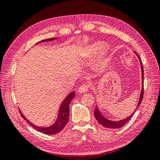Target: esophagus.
Wrapping results in <instances>:
<instances>
[{
    "label": "esophagus",
    "instance_id": "esophagus-1",
    "mask_svg": "<svg viewBox=\"0 0 160 160\" xmlns=\"http://www.w3.org/2000/svg\"><path fill=\"white\" fill-rule=\"evenodd\" d=\"M89 90V85H81L79 89H78V92L79 93H87Z\"/></svg>",
    "mask_w": 160,
    "mask_h": 160
}]
</instances>
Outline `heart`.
<instances>
[{"instance_id":"obj_1","label":"heart","mask_w":160,"mask_h":160,"mask_svg":"<svg viewBox=\"0 0 160 160\" xmlns=\"http://www.w3.org/2000/svg\"><path fill=\"white\" fill-rule=\"evenodd\" d=\"M105 47V43L102 42H94L92 45H89L87 49H85V53L88 56H91L93 55L96 53L100 52ZM109 61V58H103V59L101 61L100 65L104 66L106 65V63Z\"/></svg>"}]
</instances>
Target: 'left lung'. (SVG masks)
Listing matches in <instances>:
<instances>
[{
	"label": "left lung",
	"instance_id": "left-lung-1",
	"mask_svg": "<svg viewBox=\"0 0 160 160\" xmlns=\"http://www.w3.org/2000/svg\"><path fill=\"white\" fill-rule=\"evenodd\" d=\"M134 53H135V55L138 56V57L139 58V61H140V65H141V69H142V91H141V93H140V96H139V102L138 103L137 105V108L136 109L138 108V106L141 104L142 103V101L143 99V66H142V61L141 59H140V58L138 55V53L134 51ZM136 109H135V111ZM135 111H133V113H132V115H129V117H128L127 118H125L124 119L122 120H119V121H112V120H110L108 118H106L105 117L101 114V113L99 111L98 106L96 105V108L95 109L94 111V115H95V119L98 121V122L101 125H103V127L105 128H111V129H118V128H122L124 125H125V123H127L129 120L133 117V115L135 113Z\"/></svg>",
	"mask_w": 160,
	"mask_h": 160
}]
</instances>
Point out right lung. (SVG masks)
Wrapping results in <instances>:
<instances>
[{"label":"right lung","mask_w":160,"mask_h":160,"mask_svg":"<svg viewBox=\"0 0 160 160\" xmlns=\"http://www.w3.org/2000/svg\"><path fill=\"white\" fill-rule=\"evenodd\" d=\"M57 38H48V39L42 40L36 43V45L38 43H40L41 42H47V41H54ZM75 98V91H72L71 93L67 95L65 99L62 101L61 105H60V108L59 109V113L57 115V118L56 119L55 122L53 123L52 125H48V126H37L36 125H34L31 122H30L23 114L21 113V110L20 113L21 114L22 118L25 119L27 122L29 123L31 126L34 128L37 129V131L40 132H42L43 133H45L47 135H53L56 134L57 133L60 132L65 127L66 124L67 123L69 119V104L72 99Z\"/></svg>","instance_id":"right-lung-1"}]
</instances>
